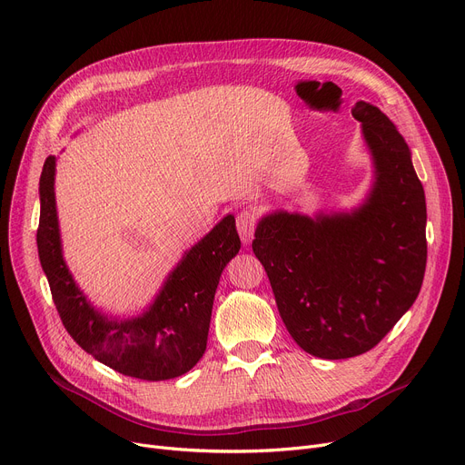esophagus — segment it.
<instances>
[{"instance_id":"obj_1","label":"esophagus","mask_w":465,"mask_h":465,"mask_svg":"<svg viewBox=\"0 0 465 465\" xmlns=\"http://www.w3.org/2000/svg\"><path fill=\"white\" fill-rule=\"evenodd\" d=\"M256 224H258V219H256V214L252 211H241L237 214V232H239L242 242L252 241L254 232H256Z\"/></svg>"}]
</instances>
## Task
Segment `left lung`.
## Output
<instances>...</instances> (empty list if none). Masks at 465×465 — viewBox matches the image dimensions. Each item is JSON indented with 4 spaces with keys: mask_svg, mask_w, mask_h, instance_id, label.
<instances>
[{
    "mask_svg": "<svg viewBox=\"0 0 465 465\" xmlns=\"http://www.w3.org/2000/svg\"><path fill=\"white\" fill-rule=\"evenodd\" d=\"M376 184L351 214L278 211L256 228L278 312L314 357L350 359L378 346L415 302L426 269V202L411 153L391 119L357 103Z\"/></svg>",
    "mask_w": 465,
    "mask_h": 465,
    "instance_id": "1",
    "label": "left lung"
}]
</instances>
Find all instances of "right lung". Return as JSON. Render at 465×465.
<instances>
[{
    "instance_id": "add662e5",
    "label": "right lung",
    "mask_w": 465,
    "mask_h": 465,
    "mask_svg": "<svg viewBox=\"0 0 465 465\" xmlns=\"http://www.w3.org/2000/svg\"><path fill=\"white\" fill-rule=\"evenodd\" d=\"M55 159L43 166L37 249L57 314L74 342L115 372L145 381L187 374L202 359L221 272L239 252L235 219L228 214L187 252L149 311L129 322L108 320L76 288L61 256L54 196Z\"/></svg>"
}]
</instances>
